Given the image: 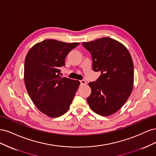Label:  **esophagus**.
Listing matches in <instances>:
<instances>
[{
  "label": "esophagus",
  "instance_id": "34e87169",
  "mask_svg": "<svg viewBox=\"0 0 156 156\" xmlns=\"http://www.w3.org/2000/svg\"><path fill=\"white\" fill-rule=\"evenodd\" d=\"M80 83H81V85H84V84H87V82L84 80H81V81H80Z\"/></svg>",
  "mask_w": 156,
  "mask_h": 156
}]
</instances>
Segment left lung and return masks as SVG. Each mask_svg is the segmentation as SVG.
Segmentation results:
<instances>
[{
    "label": "left lung",
    "mask_w": 156,
    "mask_h": 156,
    "mask_svg": "<svg viewBox=\"0 0 156 156\" xmlns=\"http://www.w3.org/2000/svg\"><path fill=\"white\" fill-rule=\"evenodd\" d=\"M92 56V68L101 75L88 85L91 94L87 98L91 109L103 116L119 111L130 96L133 88V62L126 47L111 37L83 42Z\"/></svg>",
    "instance_id": "obj_1"
}]
</instances>
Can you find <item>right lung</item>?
<instances>
[{
    "label": "right lung",
    "mask_w": 156,
    "mask_h": 156,
    "mask_svg": "<svg viewBox=\"0 0 156 156\" xmlns=\"http://www.w3.org/2000/svg\"><path fill=\"white\" fill-rule=\"evenodd\" d=\"M80 43L45 40L28 52L25 60L24 81L36 107L45 115L56 118L69 108L80 84L77 80L60 76L65 58Z\"/></svg>",
    "instance_id": "obj_1"
}]
</instances>
